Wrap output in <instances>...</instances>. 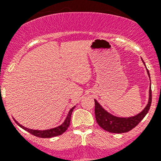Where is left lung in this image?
<instances>
[{
	"label": "left lung",
	"instance_id": "8db88e82",
	"mask_svg": "<svg viewBox=\"0 0 161 161\" xmlns=\"http://www.w3.org/2000/svg\"><path fill=\"white\" fill-rule=\"evenodd\" d=\"M143 63L145 64V62ZM147 70L149 77H150V73H149L148 69H147ZM94 101H95L96 120H97V124L102 129L112 133L128 132V131L134 129L148 113L151 106V102H152V90H151L150 87L148 103H147V107L144 108L143 111L138 114L136 116L130 117V118H118V117L114 116V115L105 111L97 100H94Z\"/></svg>",
	"mask_w": 161,
	"mask_h": 161
}]
</instances>
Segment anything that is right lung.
Listing matches in <instances>:
<instances>
[{"label": "right lung", "mask_w": 161, "mask_h": 161, "mask_svg": "<svg viewBox=\"0 0 161 161\" xmlns=\"http://www.w3.org/2000/svg\"><path fill=\"white\" fill-rule=\"evenodd\" d=\"M75 107H73L69 111V114H68L67 118L66 119L64 120V123L62 125H61L60 126L56 128H53V129H48V130H43V131H40V130H32V129H27V128H25L24 126L21 125L20 124L17 122L15 121V122L20 126L21 128H22L23 129H25V131H27L28 132H30V134L33 135V136H37V137H40V138H51V137H54V136H60V135L63 134L67 129L69 128V125H70V121H71V113H72L73 110H74Z\"/></svg>", "instance_id": "1"}]
</instances>
